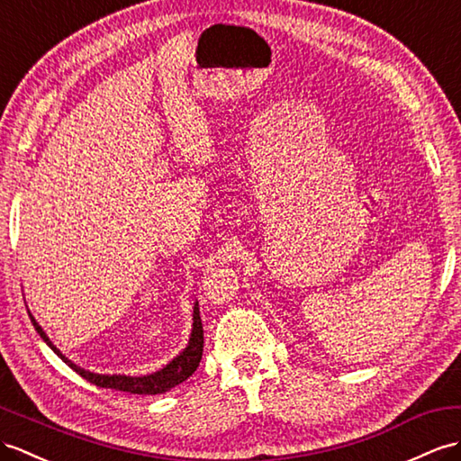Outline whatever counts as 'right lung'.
<instances>
[{"label":"right lung","instance_id":"add662e5","mask_svg":"<svg viewBox=\"0 0 461 461\" xmlns=\"http://www.w3.org/2000/svg\"><path fill=\"white\" fill-rule=\"evenodd\" d=\"M32 327L37 329V332L41 334V339L50 346V350L60 356L62 360L68 364L76 374H80L84 379H87L89 384H95L97 387H107V389H117V391H127V393H134V395H160V393L170 391L172 387L179 385L182 381H185L189 375H192L199 362L201 356H203V324H201V317H199V305L195 303L194 305V329L192 334H189L187 346L179 352L174 360L167 362L164 367L156 369L152 374L146 375H122V374H94L87 372V369L76 366L74 362H70L59 348H56L50 339L41 329V324L31 317Z\"/></svg>","mask_w":461,"mask_h":461}]
</instances>
